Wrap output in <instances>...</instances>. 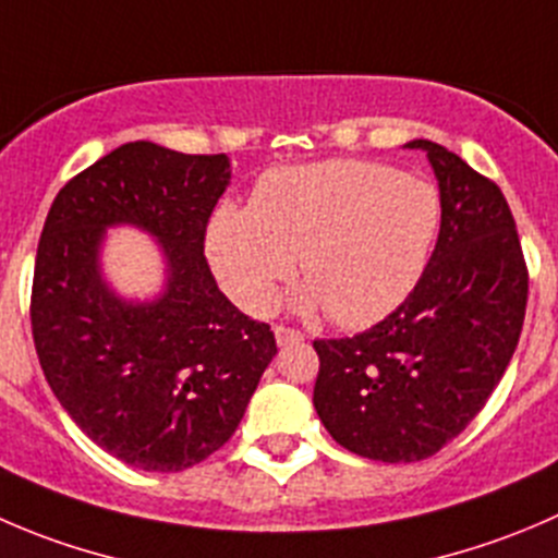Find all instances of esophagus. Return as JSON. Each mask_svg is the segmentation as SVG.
Instances as JSON below:
<instances>
[{
  "label": "esophagus",
  "instance_id": "esophagus-1",
  "mask_svg": "<svg viewBox=\"0 0 558 558\" xmlns=\"http://www.w3.org/2000/svg\"><path fill=\"white\" fill-rule=\"evenodd\" d=\"M275 340H278V345L300 343L302 332H296V329H289V327H275Z\"/></svg>",
  "mask_w": 558,
  "mask_h": 558
}]
</instances>
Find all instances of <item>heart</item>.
Returning a JSON list of instances; mask_svg holds the SVG:
<instances>
[{
    "label": "heart",
    "instance_id": "heart-1",
    "mask_svg": "<svg viewBox=\"0 0 558 558\" xmlns=\"http://www.w3.org/2000/svg\"><path fill=\"white\" fill-rule=\"evenodd\" d=\"M441 229L430 182L367 160H324L264 177L253 207L223 204L207 226V258L242 307H272L300 256V307H327L338 327L381 322L423 278Z\"/></svg>",
    "mask_w": 558,
    "mask_h": 558
}]
</instances>
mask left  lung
<instances>
[{"label": "left lung", "instance_id": "left-lung-1", "mask_svg": "<svg viewBox=\"0 0 558 558\" xmlns=\"http://www.w3.org/2000/svg\"><path fill=\"white\" fill-rule=\"evenodd\" d=\"M439 182L441 229L403 305L354 338L316 340L313 405L340 447L414 463L456 439L505 376L529 275L507 198L441 144L414 138Z\"/></svg>", "mask_w": 558, "mask_h": 558}]
</instances>
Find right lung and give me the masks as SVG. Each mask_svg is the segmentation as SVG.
Here are the masks:
<instances>
[{
    "label": "right lung",
    "mask_w": 558,
    "mask_h": 558,
    "mask_svg": "<svg viewBox=\"0 0 558 558\" xmlns=\"http://www.w3.org/2000/svg\"><path fill=\"white\" fill-rule=\"evenodd\" d=\"M231 182L226 155L130 142L68 182L37 245L32 335L46 381L95 445L144 472H182L234 436L278 354L269 324L236 311L204 258ZM159 242L165 286L135 301L101 272L108 228Z\"/></svg>",
    "instance_id": "right-lung-1"
}]
</instances>
